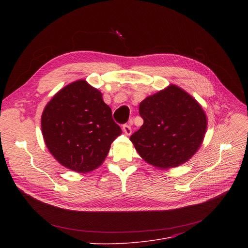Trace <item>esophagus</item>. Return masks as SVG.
<instances>
[{"instance_id":"obj_1","label":"esophagus","mask_w":248,"mask_h":248,"mask_svg":"<svg viewBox=\"0 0 248 248\" xmlns=\"http://www.w3.org/2000/svg\"><path fill=\"white\" fill-rule=\"evenodd\" d=\"M123 131L126 136H129L132 134V127H131V125H128V124H125L123 125Z\"/></svg>"}]
</instances>
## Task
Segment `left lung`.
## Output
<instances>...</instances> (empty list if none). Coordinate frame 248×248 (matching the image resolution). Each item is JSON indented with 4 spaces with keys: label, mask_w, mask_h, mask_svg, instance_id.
<instances>
[{
    "label": "left lung",
    "mask_w": 248,
    "mask_h": 248,
    "mask_svg": "<svg viewBox=\"0 0 248 248\" xmlns=\"http://www.w3.org/2000/svg\"><path fill=\"white\" fill-rule=\"evenodd\" d=\"M139 111L144 124L129 140L149 164L174 168L187 162L200 148L206 115L183 89L170 85L142 100Z\"/></svg>",
    "instance_id": "1"
}]
</instances>
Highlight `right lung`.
Listing matches in <instances>:
<instances>
[{
    "label": "right lung",
    "mask_w": 248,
    "mask_h": 248,
    "mask_svg": "<svg viewBox=\"0 0 248 248\" xmlns=\"http://www.w3.org/2000/svg\"><path fill=\"white\" fill-rule=\"evenodd\" d=\"M41 127L53 157L78 173L100 166L122 134L100 91L85 80L70 83L52 97L42 113Z\"/></svg>",
    "instance_id": "1"
}]
</instances>
